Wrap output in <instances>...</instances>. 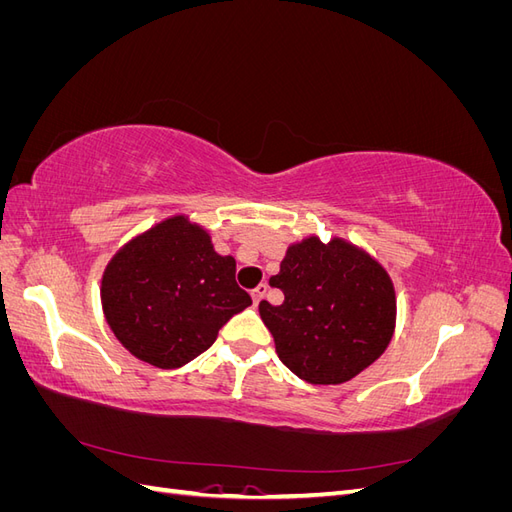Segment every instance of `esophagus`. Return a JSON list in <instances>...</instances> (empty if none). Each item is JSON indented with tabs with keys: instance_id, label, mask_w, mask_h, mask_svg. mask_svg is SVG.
I'll return each instance as SVG.
<instances>
[{
	"instance_id": "1",
	"label": "esophagus",
	"mask_w": 512,
	"mask_h": 512,
	"mask_svg": "<svg viewBox=\"0 0 512 512\" xmlns=\"http://www.w3.org/2000/svg\"><path fill=\"white\" fill-rule=\"evenodd\" d=\"M267 290H269V286H267V284H260V286H256V288L252 290V299H254V303H256V305H258L262 299H265Z\"/></svg>"
}]
</instances>
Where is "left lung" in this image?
I'll return each instance as SVG.
<instances>
[{
    "label": "left lung",
    "mask_w": 512,
    "mask_h": 512,
    "mask_svg": "<svg viewBox=\"0 0 512 512\" xmlns=\"http://www.w3.org/2000/svg\"><path fill=\"white\" fill-rule=\"evenodd\" d=\"M269 284L284 303L260 301V318L282 363L309 384L348 382L391 344L395 288L361 247L339 237L292 243Z\"/></svg>",
    "instance_id": "obj_1"
}]
</instances>
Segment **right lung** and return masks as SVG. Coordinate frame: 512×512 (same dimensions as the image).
<instances>
[{
	"instance_id": "right-lung-1",
	"label": "right lung",
	"mask_w": 512,
	"mask_h": 512,
	"mask_svg": "<svg viewBox=\"0 0 512 512\" xmlns=\"http://www.w3.org/2000/svg\"><path fill=\"white\" fill-rule=\"evenodd\" d=\"M237 262L213 250L209 232L173 215L128 241L102 275L108 327L136 359L177 369L203 354L252 297Z\"/></svg>"
}]
</instances>
